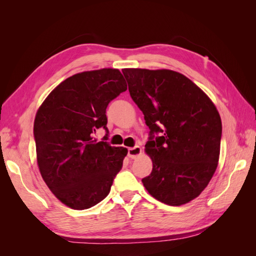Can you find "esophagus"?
I'll use <instances>...</instances> for the list:
<instances>
[{
    "mask_svg": "<svg viewBox=\"0 0 256 256\" xmlns=\"http://www.w3.org/2000/svg\"><path fill=\"white\" fill-rule=\"evenodd\" d=\"M142 152V150L140 146H134L131 147V148L128 150V157L131 159H136V157H138Z\"/></svg>",
    "mask_w": 256,
    "mask_h": 256,
    "instance_id": "esophagus-1",
    "label": "esophagus"
}]
</instances>
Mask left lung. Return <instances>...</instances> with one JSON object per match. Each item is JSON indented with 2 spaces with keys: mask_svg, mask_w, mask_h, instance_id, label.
<instances>
[{
  "mask_svg": "<svg viewBox=\"0 0 256 256\" xmlns=\"http://www.w3.org/2000/svg\"><path fill=\"white\" fill-rule=\"evenodd\" d=\"M130 96L150 128L152 173L142 182L160 202L180 206L198 198L218 166L222 124L214 104L187 76L168 69L126 68Z\"/></svg>",
  "mask_w": 256,
  "mask_h": 256,
  "instance_id": "obj_1",
  "label": "left lung"
}]
</instances>
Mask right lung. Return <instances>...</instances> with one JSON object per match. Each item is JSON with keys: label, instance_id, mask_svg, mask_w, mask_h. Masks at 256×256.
<instances>
[{"label": "right lung", "instance_id": "right-lung-1", "mask_svg": "<svg viewBox=\"0 0 256 256\" xmlns=\"http://www.w3.org/2000/svg\"><path fill=\"white\" fill-rule=\"evenodd\" d=\"M127 83L118 69L74 74L46 98L34 122L37 164L44 182L62 203L83 210L106 198L128 152L108 140L106 106ZM107 134L98 142L94 134Z\"/></svg>", "mask_w": 256, "mask_h": 256}]
</instances>
